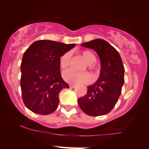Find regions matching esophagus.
<instances>
[{
	"label": "esophagus",
	"instance_id": "34e87169",
	"mask_svg": "<svg viewBox=\"0 0 149 149\" xmlns=\"http://www.w3.org/2000/svg\"><path fill=\"white\" fill-rule=\"evenodd\" d=\"M69 87H70L71 88H74L76 87V86H75V85H74V84H70V85H69Z\"/></svg>",
	"mask_w": 149,
	"mask_h": 149
}]
</instances>
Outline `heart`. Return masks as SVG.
<instances>
[{
	"instance_id": "1",
	"label": "heart",
	"mask_w": 149,
	"mask_h": 149,
	"mask_svg": "<svg viewBox=\"0 0 149 149\" xmlns=\"http://www.w3.org/2000/svg\"><path fill=\"white\" fill-rule=\"evenodd\" d=\"M82 56L87 62V66L89 69L96 70L94 62L96 61V56L93 52L88 50H85L81 52ZM70 64V53L65 52L60 57L59 65L61 69L65 70L69 67ZM63 77L66 82L69 83H88L91 79V74L88 72H76L72 70H67L63 72Z\"/></svg>"
}]
</instances>
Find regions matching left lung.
<instances>
[{"label":"left lung","mask_w":149,"mask_h":149,"mask_svg":"<svg viewBox=\"0 0 149 149\" xmlns=\"http://www.w3.org/2000/svg\"><path fill=\"white\" fill-rule=\"evenodd\" d=\"M97 52L101 61L100 77L88 86L87 93L78 99L80 109L91 116L107 114L115 107L124 83V66L119 53L112 45L101 39L81 45Z\"/></svg>","instance_id":"obj_1"}]
</instances>
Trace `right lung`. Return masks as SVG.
<instances>
[{
	"label": "right lung",
	"instance_id": "1",
	"mask_svg": "<svg viewBox=\"0 0 149 149\" xmlns=\"http://www.w3.org/2000/svg\"><path fill=\"white\" fill-rule=\"evenodd\" d=\"M74 46L39 40L24 52L20 66L21 91L24 104L31 111L48 115L56 110L59 93L69 88L61 77L59 59Z\"/></svg>",
	"mask_w": 149,
	"mask_h": 149
}]
</instances>
